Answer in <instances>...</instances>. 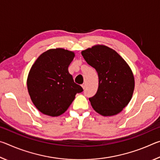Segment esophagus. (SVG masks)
<instances>
[{"label": "esophagus", "instance_id": "obj_1", "mask_svg": "<svg viewBox=\"0 0 160 160\" xmlns=\"http://www.w3.org/2000/svg\"><path fill=\"white\" fill-rule=\"evenodd\" d=\"M85 87H86V84H85V83L82 84V88L84 89V90H85Z\"/></svg>", "mask_w": 160, "mask_h": 160}]
</instances>
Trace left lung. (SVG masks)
I'll use <instances>...</instances> for the list:
<instances>
[{
	"label": "left lung",
	"instance_id": "8db88e82",
	"mask_svg": "<svg viewBox=\"0 0 160 160\" xmlns=\"http://www.w3.org/2000/svg\"><path fill=\"white\" fill-rule=\"evenodd\" d=\"M81 53L98 73V90L89 98L92 107L104 116L120 113L131 101L134 90V77L129 66L116 51L104 45L94 46Z\"/></svg>",
	"mask_w": 160,
	"mask_h": 160
}]
</instances>
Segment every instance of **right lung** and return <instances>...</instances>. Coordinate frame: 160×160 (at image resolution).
<instances>
[{
	"mask_svg": "<svg viewBox=\"0 0 160 160\" xmlns=\"http://www.w3.org/2000/svg\"><path fill=\"white\" fill-rule=\"evenodd\" d=\"M75 53L58 48L39 56L29 70L28 92L37 109L45 115L58 116L68 109L77 93L83 91L74 82L68 66Z\"/></svg>",
	"mask_w": 160,
	"mask_h": 160,
	"instance_id": "add662e5",
	"label": "right lung"
}]
</instances>
